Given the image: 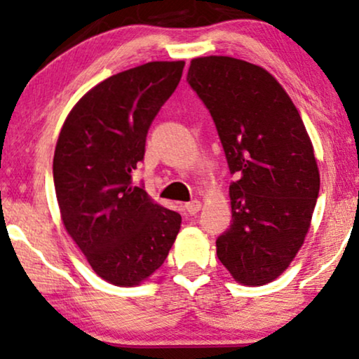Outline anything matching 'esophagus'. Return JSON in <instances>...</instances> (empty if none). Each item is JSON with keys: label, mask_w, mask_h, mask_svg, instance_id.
Segmentation results:
<instances>
[{"label": "esophagus", "mask_w": 359, "mask_h": 359, "mask_svg": "<svg viewBox=\"0 0 359 359\" xmlns=\"http://www.w3.org/2000/svg\"><path fill=\"white\" fill-rule=\"evenodd\" d=\"M185 210L189 211V215H196L201 210V203L198 200L189 201V203H185Z\"/></svg>", "instance_id": "1"}]
</instances>
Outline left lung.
Listing matches in <instances>:
<instances>
[{"label": "left lung", "instance_id": "obj_1", "mask_svg": "<svg viewBox=\"0 0 359 359\" xmlns=\"http://www.w3.org/2000/svg\"><path fill=\"white\" fill-rule=\"evenodd\" d=\"M187 81L237 175L232 223L216 254L237 283L266 285L290 266L311 228L320 189L314 146L291 97L262 67L211 55L191 60Z\"/></svg>", "mask_w": 359, "mask_h": 359}]
</instances>
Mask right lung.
<instances>
[{"mask_svg": "<svg viewBox=\"0 0 359 359\" xmlns=\"http://www.w3.org/2000/svg\"><path fill=\"white\" fill-rule=\"evenodd\" d=\"M184 67L149 62L114 74L74 104L60 130L53 182L63 226L95 275L115 286L149 278L179 234L180 215L131 185V174Z\"/></svg>", "mask_w": 359, "mask_h": 359, "instance_id": "add662e5", "label": "right lung"}]
</instances>
